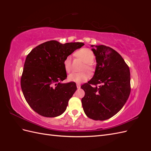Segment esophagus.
Masks as SVG:
<instances>
[{
	"instance_id": "esophagus-1",
	"label": "esophagus",
	"mask_w": 151,
	"mask_h": 151,
	"mask_svg": "<svg viewBox=\"0 0 151 151\" xmlns=\"http://www.w3.org/2000/svg\"><path fill=\"white\" fill-rule=\"evenodd\" d=\"M77 89H80L81 88V85L79 84H77Z\"/></svg>"
}]
</instances>
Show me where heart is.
Segmentation results:
<instances>
[{"label": "heart", "mask_w": 151, "mask_h": 151, "mask_svg": "<svg viewBox=\"0 0 151 151\" xmlns=\"http://www.w3.org/2000/svg\"><path fill=\"white\" fill-rule=\"evenodd\" d=\"M75 54L77 57L80 58L82 60L85 62V64L82 68V70H86L89 72H92L94 68L91 63L93 62L94 58V55L93 52L88 48H84L79 50ZM63 65H64V68L66 72H69L71 69V57L70 56H68L65 58ZM89 76L88 73L86 72L72 73L68 76V80L70 82L79 84L86 81L89 79Z\"/></svg>", "instance_id": "b5f03b06"}]
</instances>
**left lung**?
Segmentation results:
<instances>
[{"instance_id": "obj_1", "label": "left lung", "mask_w": 151, "mask_h": 151, "mask_svg": "<svg viewBox=\"0 0 151 151\" xmlns=\"http://www.w3.org/2000/svg\"><path fill=\"white\" fill-rule=\"evenodd\" d=\"M91 46L97 63L93 78L81 87L85 92L81 101L88 118L105 120L116 115L129 97L130 69L115 50L104 45Z\"/></svg>"}]
</instances>
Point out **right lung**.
Listing matches in <instances>:
<instances>
[{"label": "right lung", "mask_w": 151, "mask_h": 151, "mask_svg": "<svg viewBox=\"0 0 151 151\" xmlns=\"http://www.w3.org/2000/svg\"><path fill=\"white\" fill-rule=\"evenodd\" d=\"M81 42L62 44L55 40L35 47L27 55L21 79L22 93L33 110L45 117H56L65 111L76 92L75 83H62L67 78L63 62Z\"/></svg>", "instance_id": "obj_1"}]
</instances>
